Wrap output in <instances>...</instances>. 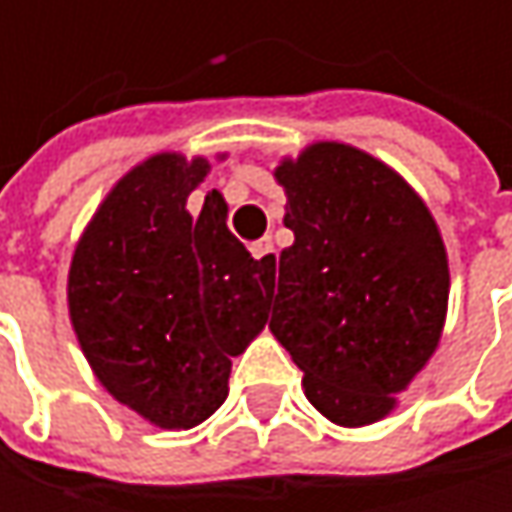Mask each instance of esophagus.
Here are the masks:
<instances>
[{"label":"esophagus","instance_id":"esophagus-1","mask_svg":"<svg viewBox=\"0 0 512 512\" xmlns=\"http://www.w3.org/2000/svg\"><path fill=\"white\" fill-rule=\"evenodd\" d=\"M250 253H253V259H262L268 268L274 265V244H271V238H259V241H253V244H250Z\"/></svg>","mask_w":512,"mask_h":512}]
</instances>
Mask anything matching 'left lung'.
<instances>
[{"instance_id":"8db88e82","label":"left lung","mask_w":512,"mask_h":512,"mask_svg":"<svg viewBox=\"0 0 512 512\" xmlns=\"http://www.w3.org/2000/svg\"><path fill=\"white\" fill-rule=\"evenodd\" d=\"M286 229L268 329L304 371L307 401L338 425L383 419L431 359L450 298L440 232L380 159L335 141L274 171Z\"/></svg>"}]
</instances>
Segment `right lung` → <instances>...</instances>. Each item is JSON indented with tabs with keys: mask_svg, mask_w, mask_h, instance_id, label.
<instances>
[{
	"mask_svg": "<svg viewBox=\"0 0 512 512\" xmlns=\"http://www.w3.org/2000/svg\"><path fill=\"white\" fill-rule=\"evenodd\" d=\"M205 159L159 153L132 168L87 226L69 313L99 383L159 428L205 422L229 395L232 356L265 329L274 265L226 226L220 193L186 211Z\"/></svg>",
	"mask_w": 512,
	"mask_h": 512,
	"instance_id": "obj_1",
	"label": "right lung"
}]
</instances>
